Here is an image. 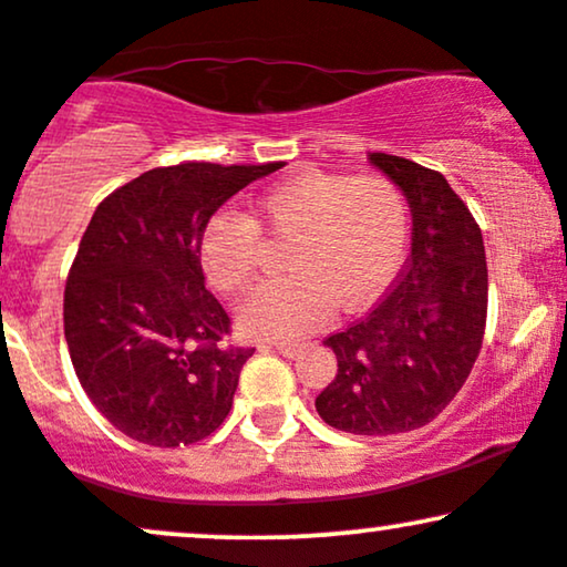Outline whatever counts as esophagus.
Listing matches in <instances>:
<instances>
[{"label": "esophagus", "instance_id": "1", "mask_svg": "<svg viewBox=\"0 0 567 567\" xmlns=\"http://www.w3.org/2000/svg\"><path fill=\"white\" fill-rule=\"evenodd\" d=\"M266 349H275L277 353H282L285 359H296L298 353L303 351V343H292V340H282V343H269Z\"/></svg>", "mask_w": 567, "mask_h": 567}]
</instances>
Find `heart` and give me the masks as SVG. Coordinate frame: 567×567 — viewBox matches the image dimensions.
I'll return each instance as SVG.
<instances>
[{"label": "heart", "instance_id": "b5f03b06", "mask_svg": "<svg viewBox=\"0 0 567 567\" xmlns=\"http://www.w3.org/2000/svg\"><path fill=\"white\" fill-rule=\"evenodd\" d=\"M288 237L290 275L258 285L237 309L250 338H298L322 327L340 306L357 311L399 271L409 208L383 174L301 172L256 197L250 216L224 208L200 235V269L210 288L237 292L254 277L261 237Z\"/></svg>", "mask_w": 567, "mask_h": 567}]
</instances>
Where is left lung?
<instances>
[{
  "label": "left lung",
  "mask_w": 567,
  "mask_h": 567,
  "mask_svg": "<svg viewBox=\"0 0 567 567\" xmlns=\"http://www.w3.org/2000/svg\"><path fill=\"white\" fill-rule=\"evenodd\" d=\"M412 208V254L364 319L324 340L338 374L317 395L330 427L353 435L417 431L465 385L483 346L488 266L478 221L443 174L372 153Z\"/></svg>",
  "instance_id": "left-lung-1"
}]
</instances>
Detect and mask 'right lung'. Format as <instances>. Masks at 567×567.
Returning a JSON list of instances; mask_svg holds the SVG:
<instances>
[{
	"label": "right lung",
	"instance_id": "obj_1",
	"mask_svg": "<svg viewBox=\"0 0 567 567\" xmlns=\"http://www.w3.org/2000/svg\"><path fill=\"white\" fill-rule=\"evenodd\" d=\"M277 168H153L94 210L68 271L65 343L89 401L128 439L189 446L229 414L256 349L224 346L231 322L206 290L197 248L208 218Z\"/></svg>",
	"mask_w": 567,
	"mask_h": 567
}]
</instances>
